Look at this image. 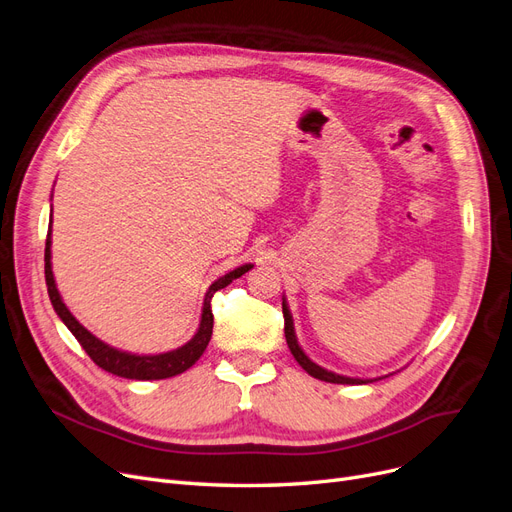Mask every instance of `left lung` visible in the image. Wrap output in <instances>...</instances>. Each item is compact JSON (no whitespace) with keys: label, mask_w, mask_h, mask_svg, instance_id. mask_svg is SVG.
Instances as JSON below:
<instances>
[{"label":"left lung","mask_w":512,"mask_h":512,"mask_svg":"<svg viewBox=\"0 0 512 512\" xmlns=\"http://www.w3.org/2000/svg\"><path fill=\"white\" fill-rule=\"evenodd\" d=\"M283 317H285V338H287L289 349H291L295 361H298V364H300L310 376H315V378H319V381H325V383H338V385H366V383H370V381H364V378H349V376L334 374V372H329V370L317 366L315 361H310V359L306 357V353L302 351V346L298 344V338H295L293 319H291V312H289L285 300H283Z\"/></svg>","instance_id":"obj_1"}]
</instances>
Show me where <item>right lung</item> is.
<instances>
[{"label": "right lung", "instance_id": "obj_1", "mask_svg": "<svg viewBox=\"0 0 512 512\" xmlns=\"http://www.w3.org/2000/svg\"><path fill=\"white\" fill-rule=\"evenodd\" d=\"M251 268H253L251 263H246V266H240V268L227 272L225 276L214 280L210 289L206 291L200 327H197V334L187 344L178 346L176 351H170V353L131 355V353H125L119 349H112V346H108L100 338H95L89 329H85L76 321V317L68 310V306L63 304L61 295L57 291V285H55L53 268H51V227H48L46 249H44V276H46L48 298H51V304L59 315V319L68 325L74 338L80 342L82 349H85V353L95 361L97 366L110 374H117L123 378H134V381H159V378H170V376H176L180 372L189 370L195 361L202 357V353L206 351V346L210 342V336H212V323H214L212 308H210L212 295L219 289L227 287L234 278H240L244 272H249Z\"/></svg>", "mask_w": 512, "mask_h": 512}]
</instances>
